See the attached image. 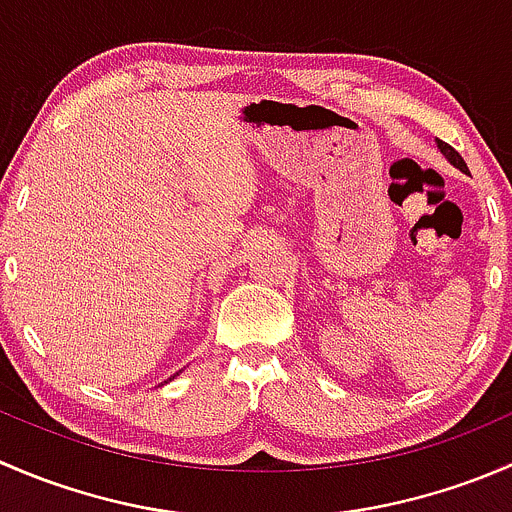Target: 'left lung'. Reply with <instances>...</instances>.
<instances>
[{"mask_svg": "<svg viewBox=\"0 0 512 512\" xmlns=\"http://www.w3.org/2000/svg\"><path fill=\"white\" fill-rule=\"evenodd\" d=\"M436 146H438V151L443 153V158H446L448 163L453 165V168H458V170H463V173H468L466 160H463L461 156H458V151H453V148L448 146V143H443V141H436Z\"/></svg>", "mask_w": 512, "mask_h": 512, "instance_id": "1", "label": "left lung"}]
</instances>
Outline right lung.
<instances>
[{
	"mask_svg": "<svg viewBox=\"0 0 512 512\" xmlns=\"http://www.w3.org/2000/svg\"><path fill=\"white\" fill-rule=\"evenodd\" d=\"M175 376H178V374H175Z\"/></svg>",
	"mask_w": 512,
	"mask_h": 512,
	"instance_id": "obj_1",
	"label": "right lung"
}]
</instances>
